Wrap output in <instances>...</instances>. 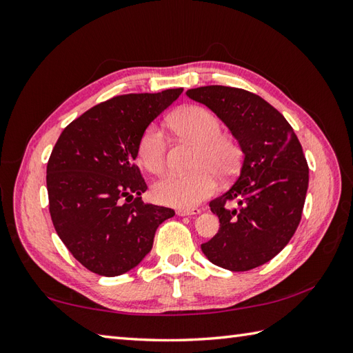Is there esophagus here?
<instances>
[{"label":"esophagus","mask_w":353,"mask_h":353,"mask_svg":"<svg viewBox=\"0 0 353 353\" xmlns=\"http://www.w3.org/2000/svg\"><path fill=\"white\" fill-rule=\"evenodd\" d=\"M201 211L199 208H192V209H179V211L176 212L179 216H188V215H197L200 214Z\"/></svg>","instance_id":"1"}]
</instances>
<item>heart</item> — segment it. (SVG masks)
Instances as JSON below:
<instances>
[{
  "label": "heart",
  "instance_id": "1",
  "mask_svg": "<svg viewBox=\"0 0 353 353\" xmlns=\"http://www.w3.org/2000/svg\"><path fill=\"white\" fill-rule=\"evenodd\" d=\"M177 137L197 144L190 174H170L153 185V199L161 205L192 209L215 191V177L235 174L241 162V148L235 139L221 134V123L211 110L201 106H185L168 119ZM142 165L153 174H161L167 163V142L156 125H148L138 144Z\"/></svg>",
  "mask_w": 353,
  "mask_h": 353
}]
</instances>
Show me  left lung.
<instances>
[{
  "instance_id": "left-lung-1",
  "label": "left lung",
  "mask_w": 353,
  "mask_h": 353,
  "mask_svg": "<svg viewBox=\"0 0 353 353\" xmlns=\"http://www.w3.org/2000/svg\"><path fill=\"white\" fill-rule=\"evenodd\" d=\"M186 95L228 125L244 154L234 185L209 203L220 229L201 252L221 268L247 272L273 259L294 235L308 191V163L292 127L259 95L219 85L188 89ZM229 201L239 208L229 210Z\"/></svg>"
}]
</instances>
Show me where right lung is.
<instances>
[{
	"label": "right lung",
	"mask_w": 353,
	"mask_h": 353,
	"mask_svg": "<svg viewBox=\"0 0 353 353\" xmlns=\"http://www.w3.org/2000/svg\"><path fill=\"white\" fill-rule=\"evenodd\" d=\"M183 89L114 97L74 119L47 165L50 214L59 238L81 265L114 277L152 250L156 229L174 216L145 205L147 185L134 165L142 133Z\"/></svg>",
	"instance_id": "add662e5"
}]
</instances>
